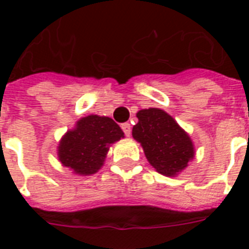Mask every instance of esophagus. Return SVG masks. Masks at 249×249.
<instances>
[{
	"label": "esophagus",
	"instance_id": "esophagus-1",
	"mask_svg": "<svg viewBox=\"0 0 249 249\" xmlns=\"http://www.w3.org/2000/svg\"><path fill=\"white\" fill-rule=\"evenodd\" d=\"M121 129H123V132L125 133V136H130L132 134V126L129 123H124V124H121Z\"/></svg>",
	"mask_w": 249,
	"mask_h": 249
}]
</instances>
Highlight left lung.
Here are the masks:
<instances>
[{"label": "left lung", "mask_w": 249, "mask_h": 249, "mask_svg": "<svg viewBox=\"0 0 249 249\" xmlns=\"http://www.w3.org/2000/svg\"><path fill=\"white\" fill-rule=\"evenodd\" d=\"M133 126V138L143 147L144 155L156 172L176 176L194 158V144L172 116L159 108L141 109Z\"/></svg>", "instance_id": "left-lung-1"}]
</instances>
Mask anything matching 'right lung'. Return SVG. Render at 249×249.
Here are the masks:
<instances>
[{"instance_id": "obj_1", "label": "right lung", "mask_w": 249, "mask_h": 249, "mask_svg": "<svg viewBox=\"0 0 249 249\" xmlns=\"http://www.w3.org/2000/svg\"><path fill=\"white\" fill-rule=\"evenodd\" d=\"M120 138H124V132L112 119L97 115L83 117L60 141V163L77 174H94L103 165L109 144Z\"/></svg>"}]
</instances>
